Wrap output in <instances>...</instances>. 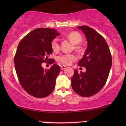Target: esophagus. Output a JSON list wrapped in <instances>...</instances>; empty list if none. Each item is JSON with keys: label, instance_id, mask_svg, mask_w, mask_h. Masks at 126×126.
I'll use <instances>...</instances> for the list:
<instances>
[{"label": "esophagus", "instance_id": "esophagus-1", "mask_svg": "<svg viewBox=\"0 0 126 126\" xmlns=\"http://www.w3.org/2000/svg\"><path fill=\"white\" fill-rule=\"evenodd\" d=\"M60 68H61L62 70H63V69H64L65 68H66V66L63 65V66H60Z\"/></svg>", "mask_w": 126, "mask_h": 126}]
</instances>
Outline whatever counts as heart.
Returning <instances> with one entry per match:
<instances>
[{
	"instance_id": "1",
	"label": "heart",
	"mask_w": 126,
	"mask_h": 126,
	"mask_svg": "<svg viewBox=\"0 0 126 126\" xmlns=\"http://www.w3.org/2000/svg\"><path fill=\"white\" fill-rule=\"evenodd\" d=\"M66 38L71 43L75 44V48L77 50H80L82 46L79 45L82 41V37L79 32L76 31H72L66 35ZM51 47L52 50L54 51H57L60 48L59 41L57 38H54L51 42ZM77 59L76 56L72 53H65L62 54L57 57V60L59 62L64 65H69L72 64L73 61Z\"/></svg>"
}]
</instances>
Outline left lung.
<instances>
[{
    "mask_svg": "<svg viewBox=\"0 0 126 126\" xmlns=\"http://www.w3.org/2000/svg\"><path fill=\"white\" fill-rule=\"evenodd\" d=\"M78 28L84 32L88 46L78 65L86 68V72L75 70L71 79L73 91L83 97L96 94L107 80L112 65V57L106 41L98 32L88 26Z\"/></svg>",
    "mask_w": 126,
    "mask_h": 126,
    "instance_id": "1",
    "label": "left lung"
}]
</instances>
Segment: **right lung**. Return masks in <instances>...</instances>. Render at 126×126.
I'll return each instance as SVG.
<instances>
[{
	"mask_svg": "<svg viewBox=\"0 0 126 126\" xmlns=\"http://www.w3.org/2000/svg\"><path fill=\"white\" fill-rule=\"evenodd\" d=\"M59 35L53 29H35L22 39L17 47L14 63L19 82L23 89L34 97H46L54 89L60 66L54 64L47 70L41 64L48 62V56L53 52L51 42ZM54 62L52 60L50 63Z\"/></svg>",
	"mask_w": 126,
	"mask_h": 126,
	"instance_id": "obj_1",
	"label": "right lung"
}]
</instances>
